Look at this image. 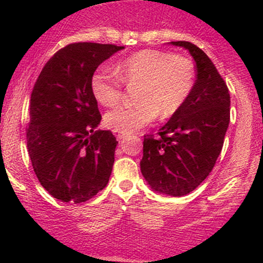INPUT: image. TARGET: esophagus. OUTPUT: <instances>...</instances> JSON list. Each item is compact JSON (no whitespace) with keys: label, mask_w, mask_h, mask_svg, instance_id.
I'll list each match as a JSON object with an SVG mask.
<instances>
[{"label":"esophagus","mask_w":263,"mask_h":263,"mask_svg":"<svg viewBox=\"0 0 263 263\" xmlns=\"http://www.w3.org/2000/svg\"><path fill=\"white\" fill-rule=\"evenodd\" d=\"M115 136H116V137H117V140H123V138H125L126 136H127V134H122V132H115Z\"/></svg>","instance_id":"obj_1"}]
</instances>
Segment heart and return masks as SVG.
<instances>
[{
  "label": "heart",
  "mask_w": 263,
  "mask_h": 263,
  "mask_svg": "<svg viewBox=\"0 0 263 263\" xmlns=\"http://www.w3.org/2000/svg\"><path fill=\"white\" fill-rule=\"evenodd\" d=\"M192 60L159 50H142L122 60L117 71L106 65L96 69L91 91L104 106L121 100L125 84L135 90L134 105H121L105 115V125L115 132L131 134L155 121L173 116L185 104L194 86Z\"/></svg>",
  "instance_id": "b5f03b06"
}]
</instances>
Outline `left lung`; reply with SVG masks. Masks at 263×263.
<instances>
[{"instance_id": "obj_1", "label": "left lung", "mask_w": 263, "mask_h": 263, "mask_svg": "<svg viewBox=\"0 0 263 263\" xmlns=\"http://www.w3.org/2000/svg\"><path fill=\"white\" fill-rule=\"evenodd\" d=\"M185 48L195 60L197 80L185 104L157 135L144 136L141 172L152 189L182 197L210 174L230 122V93L209 57L195 44Z\"/></svg>"}]
</instances>
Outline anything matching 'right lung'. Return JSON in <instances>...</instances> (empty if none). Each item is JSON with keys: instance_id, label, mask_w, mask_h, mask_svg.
Returning <instances> with one entry per match:
<instances>
[{"instance_id": "add662e5", "label": "right lung", "mask_w": 263, "mask_h": 263, "mask_svg": "<svg viewBox=\"0 0 263 263\" xmlns=\"http://www.w3.org/2000/svg\"><path fill=\"white\" fill-rule=\"evenodd\" d=\"M123 47L71 43L42 69L31 93L27 147L42 186L54 198L79 204L106 186L119 142L101 121L91 91L96 68Z\"/></svg>"}]
</instances>
